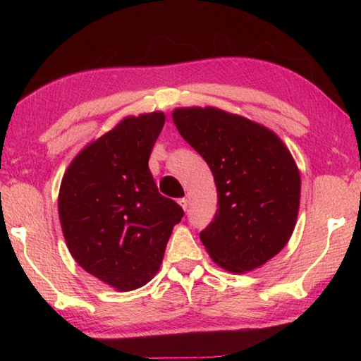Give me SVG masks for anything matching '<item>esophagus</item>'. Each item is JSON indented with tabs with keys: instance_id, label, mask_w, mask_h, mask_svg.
Segmentation results:
<instances>
[{
	"instance_id": "obj_1",
	"label": "esophagus",
	"mask_w": 361,
	"mask_h": 361,
	"mask_svg": "<svg viewBox=\"0 0 361 361\" xmlns=\"http://www.w3.org/2000/svg\"><path fill=\"white\" fill-rule=\"evenodd\" d=\"M178 202H180V205L183 207V210L186 212V210H188V199L183 197V199H180V200H178Z\"/></svg>"
}]
</instances>
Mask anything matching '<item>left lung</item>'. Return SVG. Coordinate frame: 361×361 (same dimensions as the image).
<instances>
[{
    "instance_id": "obj_1",
    "label": "left lung",
    "mask_w": 361,
    "mask_h": 361,
    "mask_svg": "<svg viewBox=\"0 0 361 361\" xmlns=\"http://www.w3.org/2000/svg\"><path fill=\"white\" fill-rule=\"evenodd\" d=\"M180 135L204 157L215 178L218 210L200 232L210 258L247 272L274 258L295 229L301 176L276 133L218 108H178Z\"/></svg>"
}]
</instances>
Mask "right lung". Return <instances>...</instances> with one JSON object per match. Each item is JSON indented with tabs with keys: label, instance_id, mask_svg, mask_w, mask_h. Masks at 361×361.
Returning a JSON list of instances; mask_svg holds the SVG:
<instances>
[{
	"label": "right lung",
	"instance_id": "1",
	"mask_svg": "<svg viewBox=\"0 0 361 361\" xmlns=\"http://www.w3.org/2000/svg\"><path fill=\"white\" fill-rule=\"evenodd\" d=\"M166 116H129L73 159L59 192L66 247L90 276L119 291L149 282L181 207L159 194L148 161Z\"/></svg>",
	"mask_w": 361,
	"mask_h": 361
}]
</instances>
